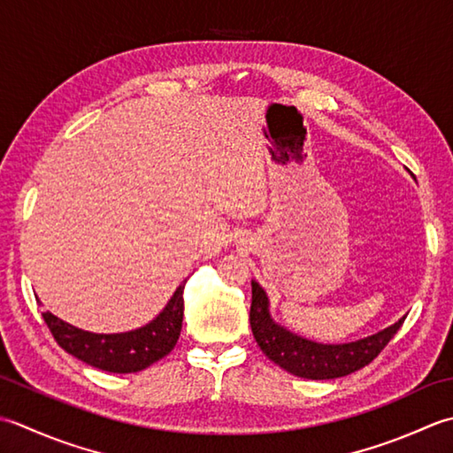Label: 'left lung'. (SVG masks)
Returning <instances> with one entry per match:
<instances>
[{
	"label": "left lung",
	"mask_w": 453,
	"mask_h": 453,
	"mask_svg": "<svg viewBox=\"0 0 453 453\" xmlns=\"http://www.w3.org/2000/svg\"><path fill=\"white\" fill-rule=\"evenodd\" d=\"M403 322L404 317L393 326L357 340V342L317 344L275 325L270 317V309H267L265 291L252 281L250 326L257 346L273 364L293 375L304 377V380H336V377L354 373L372 364L389 344L396 330L403 326Z\"/></svg>",
	"instance_id": "obj_1"
}]
</instances>
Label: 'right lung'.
<instances>
[{
    "instance_id": "1",
    "label": "right lung",
    "mask_w": 453,
    "mask_h": 453,
    "mask_svg": "<svg viewBox=\"0 0 453 453\" xmlns=\"http://www.w3.org/2000/svg\"><path fill=\"white\" fill-rule=\"evenodd\" d=\"M183 288L186 283L175 289L170 303L152 322L121 334L80 330L49 311L42 312V319L58 346L73 357L109 373H134L168 356L178 342L183 320Z\"/></svg>"
}]
</instances>
